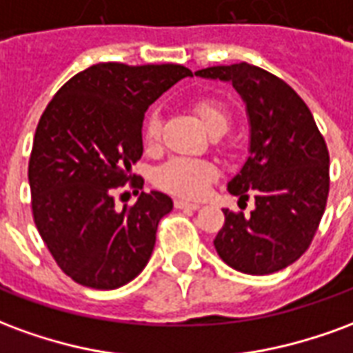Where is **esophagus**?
Returning <instances> with one entry per match:
<instances>
[{"label":"esophagus","mask_w":353,"mask_h":353,"mask_svg":"<svg viewBox=\"0 0 353 353\" xmlns=\"http://www.w3.org/2000/svg\"><path fill=\"white\" fill-rule=\"evenodd\" d=\"M174 206H176L177 210H199L200 204H194V202H187V200L176 199L174 200Z\"/></svg>","instance_id":"obj_1"}]
</instances>
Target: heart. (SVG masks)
<instances>
[{
    "mask_svg": "<svg viewBox=\"0 0 353 353\" xmlns=\"http://www.w3.org/2000/svg\"><path fill=\"white\" fill-rule=\"evenodd\" d=\"M191 108L212 134H223L229 128L230 113L223 101L210 98V96H202L192 101ZM161 130V115L159 111H151L143 123V139L147 145L159 143ZM217 176H219V170L208 159L177 157V159H170L168 162H164L154 170L153 183L162 191L181 196V199H200L208 191V187L217 179Z\"/></svg>",
    "mask_w": 353,
    "mask_h": 353,
    "instance_id": "heart-1",
    "label": "heart"
}]
</instances>
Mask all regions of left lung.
Listing matches in <instances>:
<instances>
[{
  "mask_svg": "<svg viewBox=\"0 0 353 353\" xmlns=\"http://www.w3.org/2000/svg\"><path fill=\"white\" fill-rule=\"evenodd\" d=\"M230 81L244 98L252 141L229 192L255 200L250 215L223 210L225 225L214 245L234 270L278 272L303 255L321 221L329 194V151L310 109L288 83L263 68L240 62L196 72Z\"/></svg>",
  "mask_w": 353,
  "mask_h": 353,
  "instance_id": "8db88e82",
  "label": "left lung"
}]
</instances>
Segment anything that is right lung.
<instances>
[{"instance_id": "obj_1", "label": "right lung", "mask_w": 353, "mask_h": 353, "mask_svg": "<svg viewBox=\"0 0 353 353\" xmlns=\"http://www.w3.org/2000/svg\"><path fill=\"white\" fill-rule=\"evenodd\" d=\"M179 64L101 62L73 75L43 111L28 164L32 214L43 242L72 280L117 289L151 257L157 227L172 210L164 192L115 208L117 189H141L130 168L143 154L147 108L177 81Z\"/></svg>"}]
</instances>
